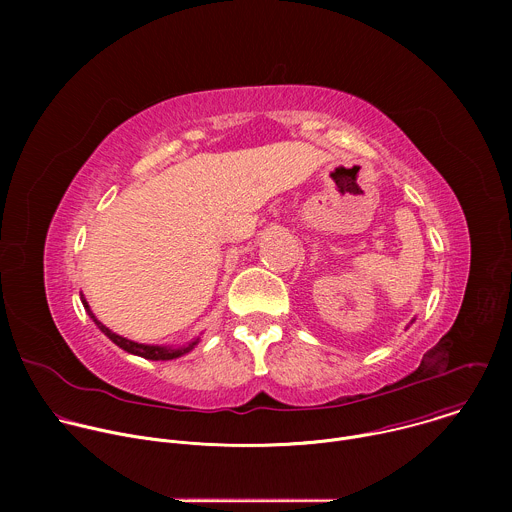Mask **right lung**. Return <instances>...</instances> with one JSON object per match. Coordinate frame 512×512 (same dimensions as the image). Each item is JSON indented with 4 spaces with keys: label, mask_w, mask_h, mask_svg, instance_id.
Listing matches in <instances>:
<instances>
[{
    "label": "right lung",
    "mask_w": 512,
    "mask_h": 512,
    "mask_svg": "<svg viewBox=\"0 0 512 512\" xmlns=\"http://www.w3.org/2000/svg\"><path fill=\"white\" fill-rule=\"evenodd\" d=\"M81 302H83V306H85V310H87V314L93 318V322L97 324V328L111 340V342H115L119 348H123L125 352H129V354H135V356H141V358H148V360H172V358H178V356H182V354H186V352H190L196 344H198V338L196 340H192V342H188V344H184V346H154V344H139V342H133V340H127V338H123V336H119V334H115V332H111L105 324H101L97 318H95V314L91 312V308H89V302L83 298V294H81Z\"/></svg>",
    "instance_id": "obj_1"
}]
</instances>
